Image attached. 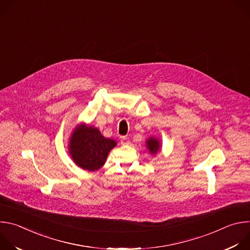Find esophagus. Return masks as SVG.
Instances as JSON below:
<instances>
[{
  "mask_svg": "<svg viewBox=\"0 0 250 250\" xmlns=\"http://www.w3.org/2000/svg\"><path fill=\"white\" fill-rule=\"evenodd\" d=\"M121 144L123 145V146H129L130 145V140L127 138V137H123L122 139H121Z\"/></svg>",
  "mask_w": 250,
  "mask_h": 250,
  "instance_id": "esophagus-1",
  "label": "esophagus"
}]
</instances>
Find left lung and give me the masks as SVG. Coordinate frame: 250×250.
Instances as JSON below:
<instances>
[{"label": "left lung", "instance_id": "1", "mask_svg": "<svg viewBox=\"0 0 250 250\" xmlns=\"http://www.w3.org/2000/svg\"><path fill=\"white\" fill-rule=\"evenodd\" d=\"M146 148L151 155H156L158 152L161 151V140L155 136H150L146 141Z\"/></svg>", "mask_w": 250, "mask_h": 250}]
</instances>
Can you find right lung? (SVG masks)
I'll return each instance as SVG.
<instances>
[{"instance_id":"add662e5","label":"right lung","mask_w":250,"mask_h":250,"mask_svg":"<svg viewBox=\"0 0 250 250\" xmlns=\"http://www.w3.org/2000/svg\"><path fill=\"white\" fill-rule=\"evenodd\" d=\"M116 146V140L105 138L97 127L81 123L71 132L68 152L78 167L93 172L104 164Z\"/></svg>"}]
</instances>
